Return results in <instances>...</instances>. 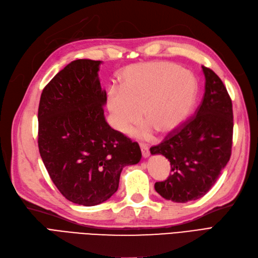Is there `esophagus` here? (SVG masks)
<instances>
[{
	"instance_id": "obj_1",
	"label": "esophagus",
	"mask_w": 258,
	"mask_h": 258,
	"mask_svg": "<svg viewBox=\"0 0 258 258\" xmlns=\"http://www.w3.org/2000/svg\"><path fill=\"white\" fill-rule=\"evenodd\" d=\"M141 152H142V156H143V158L149 157V148L147 147V145L141 144Z\"/></svg>"
}]
</instances>
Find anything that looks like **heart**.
Returning <instances> with one entry per match:
<instances>
[{"instance_id": "obj_1", "label": "heart", "mask_w": 258, "mask_h": 258, "mask_svg": "<svg viewBox=\"0 0 258 258\" xmlns=\"http://www.w3.org/2000/svg\"><path fill=\"white\" fill-rule=\"evenodd\" d=\"M119 88L112 87L106 105L114 128L127 132L142 119L147 125L133 135L148 139L155 130L170 135L188 118L198 92L197 79L168 61H148L127 66L119 74Z\"/></svg>"}]
</instances>
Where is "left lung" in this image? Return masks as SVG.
Instances as JSON below:
<instances>
[{
    "label": "left lung",
    "mask_w": 258,
    "mask_h": 258,
    "mask_svg": "<svg viewBox=\"0 0 258 258\" xmlns=\"http://www.w3.org/2000/svg\"><path fill=\"white\" fill-rule=\"evenodd\" d=\"M205 94L195 115L150 147L152 155H163L171 174L155 183L165 200L186 203L204 197L214 185L232 155L233 104L221 79L202 66Z\"/></svg>",
    "instance_id": "left-lung-1"
}]
</instances>
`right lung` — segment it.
Instances as JSON below:
<instances>
[{"label": "right lung", "mask_w": 258, "mask_h": 258, "mask_svg": "<svg viewBox=\"0 0 258 258\" xmlns=\"http://www.w3.org/2000/svg\"><path fill=\"white\" fill-rule=\"evenodd\" d=\"M101 60L77 59L43 88L38 108V147L53 183L75 204L95 206L117 191L126 165L137 164V142L104 118Z\"/></svg>", "instance_id": "add662e5"}]
</instances>
